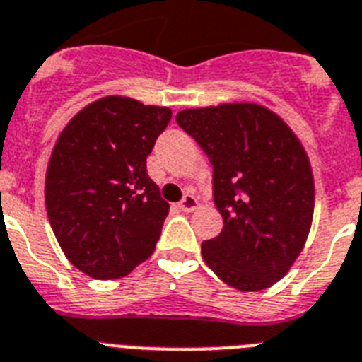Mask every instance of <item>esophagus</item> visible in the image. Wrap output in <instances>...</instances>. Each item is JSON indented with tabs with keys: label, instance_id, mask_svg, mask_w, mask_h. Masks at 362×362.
<instances>
[{
	"label": "esophagus",
	"instance_id": "1",
	"mask_svg": "<svg viewBox=\"0 0 362 362\" xmlns=\"http://www.w3.org/2000/svg\"><path fill=\"white\" fill-rule=\"evenodd\" d=\"M178 206H180L182 211H195V209L199 208V200L193 195H186L180 200V204Z\"/></svg>",
	"mask_w": 362,
	"mask_h": 362
}]
</instances>
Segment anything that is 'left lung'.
I'll use <instances>...</instances> for the list:
<instances>
[{
    "mask_svg": "<svg viewBox=\"0 0 362 362\" xmlns=\"http://www.w3.org/2000/svg\"><path fill=\"white\" fill-rule=\"evenodd\" d=\"M176 123L208 154L224 228L202 257L224 284L254 293L284 278L308 241L315 180L298 136L256 103L187 108Z\"/></svg>",
    "mask_w": 362,
    "mask_h": 362,
    "instance_id": "1",
    "label": "left lung"
}]
</instances>
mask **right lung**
I'll use <instances>...</instances> for the list:
<instances>
[{
    "label": "right lung",
    "instance_id": "right-lung-1",
    "mask_svg": "<svg viewBox=\"0 0 362 362\" xmlns=\"http://www.w3.org/2000/svg\"><path fill=\"white\" fill-rule=\"evenodd\" d=\"M171 108L106 95L73 115L45 171V209L64 256L93 279L130 274L153 256L169 204L147 156Z\"/></svg>",
    "mask_w": 362,
    "mask_h": 362
}]
</instances>
